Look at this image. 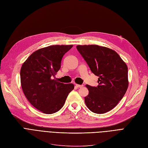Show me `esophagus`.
I'll return each instance as SVG.
<instances>
[{
  "label": "esophagus",
  "instance_id": "1",
  "mask_svg": "<svg viewBox=\"0 0 148 148\" xmlns=\"http://www.w3.org/2000/svg\"><path fill=\"white\" fill-rule=\"evenodd\" d=\"M75 86L77 87V88H82L83 87L84 85H78V84H75Z\"/></svg>",
  "mask_w": 148,
  "mask_h": 148
}]
</instances>
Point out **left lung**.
Returning a JSON list of instances; mask_svg holds the SVG:
<instances>
[{
  "label": "left lung",
  "mask_w": 148,
  "mask_h": 148,
  "mask_svg": "<svg viewBox=\"0 0 148 148\" xmlns=\"http://www.w3.org/2000/svg\"><path fill=\"white\" fill-rule=\"evenodd\" d=\"M77 51L90 68L99 77L97 86L86 85L89 91L85 102L90 110L105 113L122 99L128 88V69L113 50L97 45H79Z\"/></svg>",
  "instance_id": "left-lung-1"
}]
</instances>
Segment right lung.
<instances>
[{"instance_id":"obj_1","label":"right lung","mask_w":148,"mask_h":148,"mask_svg":"<svg viewBox=\"0 0 148 148\" xmlns=\"http://www.w3.org/2000/svg\"><path fill=\"white\" fill-rule=\"evenodd\" d=\"M73 45H54L38 49L22 66L20 76L24 93L31 104L46 114L59 111L74 86L52 79L61 67L64 55Z\"/></svg>"}]
</instances>
